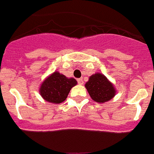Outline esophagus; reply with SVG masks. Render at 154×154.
Instances as JSON below:
<instances>
[{
  "label": "esophagus",
  "mask_w": 154,
  "mask_h": 154,
  "mask_svg": "<svg viewBox=\"0 0 154 154\" xmlns=\"http://www.w3.org/2000/svg\"><path fill=\"white\" fill-rule=\"evenodd\" d=\"M77 81H78V84L79 85H82V84H83V79H77Z\"/></svg>",
  "instance_id": "1"
}]
</instances>
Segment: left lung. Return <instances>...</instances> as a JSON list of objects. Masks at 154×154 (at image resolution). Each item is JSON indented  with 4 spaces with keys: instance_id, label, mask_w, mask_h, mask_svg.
Wrapping results in <instances>:
<instances>
[{
    "instance_id": "8db88e82",
    "label": "left lung",
    "mask_w": 154,
    "mask_h": 154,
    "mask_svg": "<svg viewBox=\"0 0 154 154\" xmlns=\"http://www.w3.org/2000/svg\"><path fill=\"white\" fill-rule=\"evenodd\" d=\"M92 99L96 103H106L115 96L116 89L104 75L96 73L89 77L85 85Z\"/></svg>"
}]
</instances>
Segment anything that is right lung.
Here are the masks:
<instances>
[{"instance_id":"right-lung-1","label":"right lung","mask_w":154,"mask_h":154,"mask_svg":"<svg viewBox=\"0 0 154 154\" xmlns=\"http://www.w3.org/2000/svg\"><path fill=\"white\" fill-rule=\"evenodd\" d=\"M76 84L75 79H69L55 72L42 82L39 92L45 101L57 104L65 101L71 89Z\"/></svg>"}]
</instances>
